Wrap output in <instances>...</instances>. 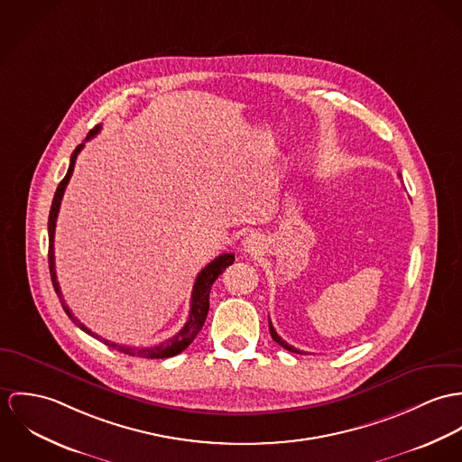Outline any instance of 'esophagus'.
Instances as JSON below:
<instances>
[{
    "mask_svg": "<svg viewBox=\"0 0 462 462\" xmlns=\"http://www.w3.org/2000/svg\"><path fill=\"white\" fill-rule=\"evenodd\" d=\"M243 248H245V252H246V254H252V255L260 254V250H262V239H260V236H256V234H250V236L245 239Z\"/></svg>",
    "mask_w": 462,
    "mask_h": 462,
    "instance_id": "1",
    "label": "esophagus"
}]
</instances>
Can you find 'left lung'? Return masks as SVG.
Masks as SVG:
<instances>
[{
  "label": "left lung",
  "instance_id": "1",
  "mask_svg": "<svg viewBox=\"0 0 462 462\" xmlns=\"http://www.w3.org/2000/svg\"><path fill=\"white\" fill-rule=\"evenodd\" d=\"M269 331H271V337H273V340L278 344V346H282L283 349H287V351H291V353H296V355H303V351H300V349H296V347H292V346H289L278 333H276V329L273 328V324H271V320H269ZM307 355V353H305Z\"/></svg>",
  "mask_w": 462,
  "mask_h": 462
}]
</instances>
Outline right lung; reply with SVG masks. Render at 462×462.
<instances>
[{
	"mask_svg": "<svg viewBox=\"0 0 462 462\" xmlns=\"http://www.w3.org/2000/svg\"><path fill=\"white\" fill-rule=\"evenodd\" d=\"M101 131V125H96L88 136H87V142L90 138H94L97 133ZM85 147V143L78 145L76 151L70 155V164H69V170H67V175L63 177V180L58 184L56 188V193H54V199H52L51 210H50V221H48V234H50V254H48V260H50V273H51V282L58 298H60V303L65 310V313L70 317V320L74 324H78L85 333L96 337L97 340L104 342L107 347H113L124 355H129V356H138V358H171L179 353H182L193 340L195 337L202 331V326L206 322L207 311H208V294H210V287L212 283L216 282V278L228 267L234 263L236 256L234 254H223V255L216 256L212 262H208L206 267L199 273L197 276V282L193 285V292H191V307H189V317H188V322L184 324V328L173 335L171 338L161 342L159 346H151V347H131V346H118L115 342H109L106 338H101L99 335L92 333L85 324H81L78 320V317L72 315V311L69 310V307L65 305L63 298H61V291H60V285H58V280H56V269H54V228H56V217H58V210H60V204H61V197L65 193V188L70 180V175L74 171V164H76V157L81 152V149Z\"/></svg>",
	"mask_w": 462,
	"mask_h": 462,
	"instance_id": "obj_1",
	"label": "right lung"
}]
</instances>
